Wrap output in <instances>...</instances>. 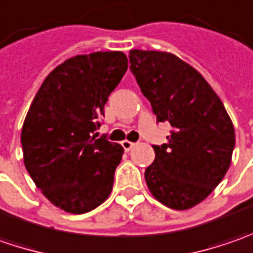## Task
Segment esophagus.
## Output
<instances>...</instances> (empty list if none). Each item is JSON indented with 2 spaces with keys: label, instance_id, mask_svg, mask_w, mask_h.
Listing matches in <instances>:
<instances>
[{
  "label": "esophagus",
  "instance_id": "34e87169",
  "mask_svg": "<svg viewBox=\"0 0 253 253\" xmlns=\"http://www.w3.org/2000/svg\"><path fill=\"white\" fill-rule=\"evenodd\" d=\"M122 146H123V148H125L126 151H130L131 148L136 146V143H131V141H128V140H125V141H122Z\"/></svg>",
  "mask_w": 253,
  "mask_h": 253
}]
</instances>
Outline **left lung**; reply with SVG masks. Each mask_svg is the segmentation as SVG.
Here are the masks:
<instances>
[{"instance_id": "8db88e82", "label": "left lung", "mask_w": 253, "mask_h": 253, "mask_svg": "<svg viewBox=\"0 0 253 253\" xmlns=\"http://www.w3.org/2000/svg\"><path fill=\"white\" fill-rule=\"evenodd\" d=\"M130 71L157 122L172 127L167 143L153 146L144 172L150 192L172 210L204 201L222 181L235 147V130L218 94L188 63L169 52L133 49Z\"/></svg>"}]
</instances>
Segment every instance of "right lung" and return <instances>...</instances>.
<instances>
[{"instance_id": "add662e5", "label": "right lung", "mask_w": 253, "mask_h": 253, "mask_svg": "<svg viewBox=\"0 0 253 253\" xmlns=\"http://www.w3.org/2000/svg\"><path fill=\"white\" fill-rule=\"evenodd\" d=\"M126 71L123 52L73 56L46 76L28 110L21 133L25 169L66 212H89L112 192L125 150L94 131Z\"/></svg>"}]
</instances>
